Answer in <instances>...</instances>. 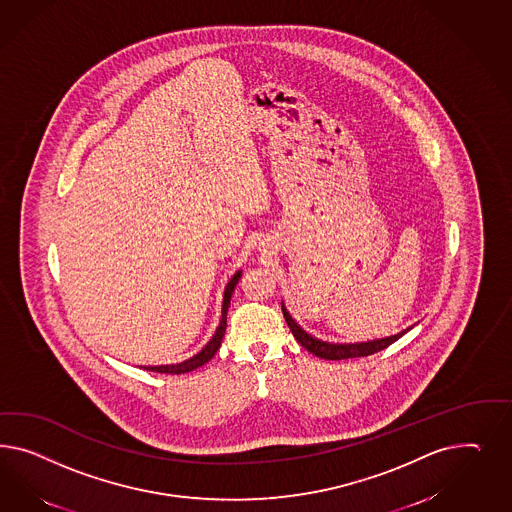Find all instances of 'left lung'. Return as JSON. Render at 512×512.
I'll return each mask as SVG.
<instances>
[{
  "label": "left lung",
  "instance_id": "obj_1",
  "mask_svg": "<svg viewBox=\"0 0 512 512\" xmlns=\"http://www.w3.org/2000/svg\"><path fill=\"white\" fill-rule=\"evenodd\" d=\"M281 310H283V317L287 321V325L291 328L293 336L296 341L313 353L315 357L325 358V360H345V358L368 357L377 351L387 349L390 343L400 340L403 334H407L413 326L405 328L402 332L388 336V338H381V340L358 341V343H332V341L319 340L315 336H311L310 332H306L302 326L296 323L295 319L291 317V313L285 308V304L281 302Z\"/></svg>",
  "mask_w": 512,
  "mask_h": 512
}]
</instances>
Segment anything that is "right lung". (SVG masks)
Masks as SVG:
<instances>
[{
	"label": "right lung",
	"mask_w": 512,
	"mask_h": 512,
	"mask_svg": "<svg viewBox=\"0 0 512 512\" xmlns=\"http://www.w3.org/2000/svg\"><path fill=\"white\" fill-rule=\"evenodd\" d=\"M242 278V270L234 272L233 278L229 279V283L225 285V293H223V304H221V319H219V325H217L214 336L210 338V341L202 347L201 351L197 355H193L191 358H187L184 362H178V364H161V366H144V370H150V372L159 373H187L201 368L202 364H206L210 358L214 357L217 353V349L221 347V341L225 336V328H227V311L231 306V296H233L234 287L238 283V279Z\"/></svg>",
	"instance_id": "1"
}]
</instances>
